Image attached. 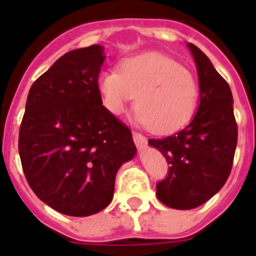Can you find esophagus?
<instances>
[{"label":"esophagus","mask_w":256,"mask_h":256,"mask_svg":"<svg viewBox=\"0 0 256 256\" xmlns=\"http://www.w3.org/2000/svg\"><path fill=\"white\" fill-rule=\"evenodd\" d=\"M133 141H134L136 146L140 148V150H144L148 144V140L144 138V136H142L141 133L133 132Z\"/></svg>","instance_id":"obj_1"}]
</instances>
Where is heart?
<instances>
[{
    "instance_id": "heart-1",
    "label": "heart",
    "mask_w": 256,
    "mask_h": 256,
    "mask_svg": "<svg viewBox=\"0 0 256 256\" xmlns=\"http://www.w3.org/2000/svg\"><path fill=\"white\" fill-rule=\"evenodd\" d=\"M98 90L114 115L126 112L136 97L137 122L154 133L182 128L194 116L198 101L195 74L178 61L154 52L124 58L119 73L102 72Z\"/></svg>"
}]
</instances>
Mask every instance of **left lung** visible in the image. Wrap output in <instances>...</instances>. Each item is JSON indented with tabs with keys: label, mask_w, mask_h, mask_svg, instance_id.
Returning a JSON list of instances; mask_svg holds the SVG:
<instances>
[{
	"label": "left lung",
	"mask_w": 256,
	"mask_h": 256,
	"mask_svg": "<svg viewBox=\"0 0 256 256\" xmlns=\"http://www.w3.org/2000/svg\"><path fill=\"white\" fill-rule=\"evenodd\" d=\"M195 60L200 104L191 123L164 138L148 140L169 166L164 180L156 184L162 204L188 210L206 202L224 186L237 146V124L232 92L204 52L187 44Z\"/></svg>",
	"instance_id": "8db88e82"
}]
</instances>
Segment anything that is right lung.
<instances>
[{
  "label": "right lung",
  "instance_id": "right-lung-1",
  "mask_svg": "<svg viewBox=\"0 0 256 256\" xmlns=\"http://www.w3.org/2000/svg\"><path fill=\"white\" fill-rule=\"evenodd\" d=\"M100 44L66 52L32 84L19 132V154L40 200L70 216L105 209L116 172L137 148L126 126L102 106Z\"/></svg>",
  "mask_w": 256,
  "mask_h": 256
}]
</instances>
